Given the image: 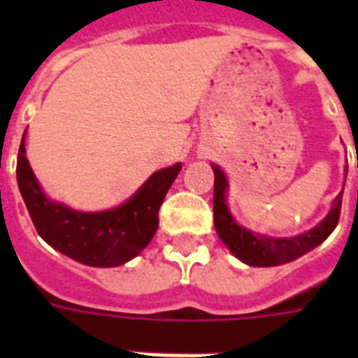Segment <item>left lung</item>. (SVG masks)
Returning <instances> with one entry per match:
<instances>
[{
	"label": "left lung",
	"instance_id": "1",
	"mask_svg": "<svg viewBox=\"0 0 358 358\" xmlns=\"http://www.w3.org/2000/svg\"><path fill=\"white\" fill-rule=\"evenodd\" d=\"M215 174L213 184V224L230 252L252 267H271L288 264V262L299 258L305 252L312 250L331 236L340 219V208H342V193L333 202V208L322 223L314 227L305 234L294 236V238H267V236L256 234L243 229L236 223V219L230 215L227 206L224 193L229 189L227 176L217 165H212Z\"/></svg>",
	"mask_w": 358,
	"mask_h": 358
}]
</instances>
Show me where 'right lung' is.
<instances>
[{"instance_id":"obj_1","label":"right lung","mask_w":358,"mask_h":358,"mask_svg":"<svg viewBox=\"0 0 358 358\" xmlns=\"http://www.w3.org/2000/svg\"><path fill=\"white\" fill-rule=\"evenodd\" d=\"M182 163L162 169L119 208L87 213L50 201L36 182L20 143L16 178L31 221L48 245L72 260L91 267H117L139 255L150 243L159 224L157 212Z\"/></svg>"}]
</instances>
